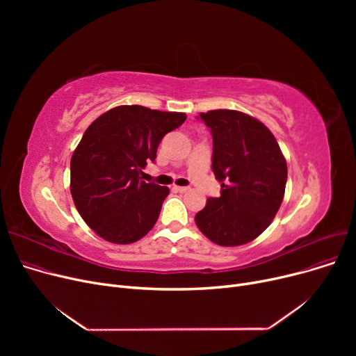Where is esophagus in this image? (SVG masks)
<instances>
[{
    "label": "esophagus",
    "mask_w": 356,
    "mask_h": 356,
    "mask_svg": "<svg viewBox=\"0 0 356 356\" xmlns=\"http://www.w3.org/2000/svg\"><path fill=\"white\" fill-rule=\"evenodd\" d=\"M173 191L179 192V193H186V192H189L191 189L186 188V186H173Z\"/></svg>",
    "instance_id": "34e87169"
}]
</instances>
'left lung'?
<instances>
[{
    "label": "left lung",
    "instance_id": "1",
    "mask_svg": "<svg viewBox=\"0 0 356 356\" xmlns=\"http://www.w3.org/2000/svg\"><path fill=\"white\" fill-rule=\"evenodd\" d=\"M213 140L212 172L220 196L209 197L195 222L203 235L222 247L247 244L263 234L283 202L287 163L271 131L232 109L199 115Z\"/></svg>",
    "mask_w": 356,
    "mask_h": 356
}]
</instances>
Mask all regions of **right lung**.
Here are the masks:
<instances>
[{
    "label": "right lung",
    "mask_w": 356,
    "mask_h": 356,
    "mask_svg": "<svg viewBox=\"0 0 356 356\" xmlns=\"http://www.w3.org/2000/svg\"><path fill=\"white\" fill-rule=\"evenodd\" d=\"M184 121L183 112L121 105L88 127L70 160V192L92 231L112 244H133L156 225L168 188L141 180V168Z\"/></svg>",
    "instance_id": "1"
}]
</instances>
